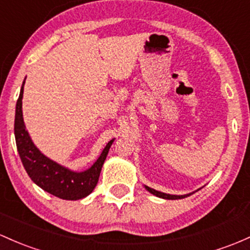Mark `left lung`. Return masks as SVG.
I'll return each instance as SVG.
<instances>
[{"mask_svg":"<svg viewBox=\"0 0 250 250\" xmlns=\"http://www.w3.org/2000/svg\"><path fill=\"white\" fill-rule=\"evenodd\" d=\"M145 188H146V190H147L148 192H150V193H152V194H154V196L159 197V198H163V199H172V201H173V199H183V198H186V197L191 196V194H193L194 192L198 191V190H197V191H194V192H191V193L180 194V196H178V194H169V193H165V192L156 191V190H154V188H148V186H146V185H145Z\"/></svg>","mask_w":250,"mask_h":250,"instance_id":"8db88e82","label":"left lung"}]
</instances>
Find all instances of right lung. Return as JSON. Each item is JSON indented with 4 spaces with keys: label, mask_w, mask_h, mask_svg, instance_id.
I'll list each match as a JSON object with an SVG mask.
<instances>
[{
    "label": "right lung",
    "mask_w": 250,
    "mask_h": 250,
    "mask_svg": "<svg viewBox=\"0 0 250 250\" xmlns=\"http://www.w3.org/2000/svg\"><path fill=\"white\" fill-rule=\"evenodd\" d=\"M24 81L21 86L19 100L16 102L14 134H15L19 155H20L27 174L43 191L58 198L66 199V201H78V199L85 198L94 191L95 186L97 185L103 164L114 142V139L106 144L94 165L85 171H72L47 158L35 146L24 125L22 115Z\"/></svg>",
    "instance_id": "right-lung-1"
}]
</instances>
